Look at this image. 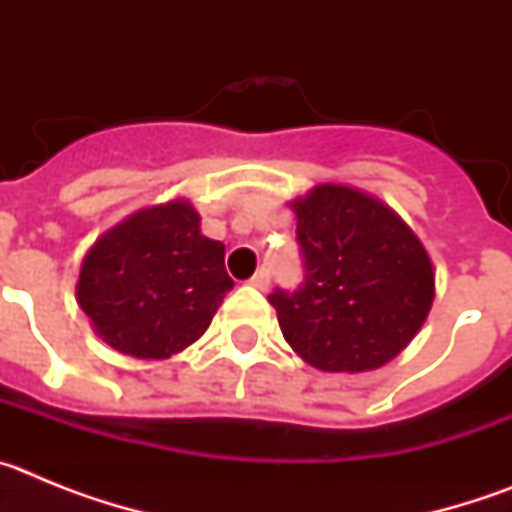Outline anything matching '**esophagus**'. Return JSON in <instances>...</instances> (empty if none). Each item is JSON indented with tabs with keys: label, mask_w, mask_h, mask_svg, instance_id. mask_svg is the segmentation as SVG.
<instances>
[{
	"label": "esophagus",
	"mask_w": 512,
	"mask_h": 512,
	"mask_svg": "<svg viewBox=\"0 0 512 512\" xmlns=\"http://www.w3.org/2000/svg\"><path fill=\"white\" fill-rule=\"evenodd\" d=\"M248 282H251V287H256V289H261V292H266V289H269V282H271V271L261 266V269L256 271V274H253L251 279H248Z\"/></svg>",
	"instance_id": "34e87169"
}]
</instances>
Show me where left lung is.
<instances>
[{
    "label": "left lung",
    "mask_w": 512,
    "mask_h": 512,
    "mask_svg": "<svg viewBox=\"0 0 512 512\" xmlns=\"http://www.w3.org/2000/svg\"><path fill=\"white\" fill-rule=\"evenodd\" d=\"M295 212L302 282L269 295L289 346L323 372L395 359L433 302V266L413 230L341 184L315 187Z\"/></svg>",
    "instance_id": "left-lung-1"
}]
</instances>
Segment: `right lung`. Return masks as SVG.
Wrapping results in <instances>:
<instances>
[{
	"instance_id": "1",
	"label": "right lung",
	"mask_w": 512,
	"mask_h": 512,
	"mask_svg": "<svg viewBox=\"0 0 512 512\" xmlns=\"http://www.w3.org/2000/svg\"><path fill=\"white\" fill-rule=\"evenodd\" d=\"M230 289L223 243L200 233L189 202H169L94 243L76 297L115 351L166 359L205 333Z\"/></svg>"
}]
</instances>
